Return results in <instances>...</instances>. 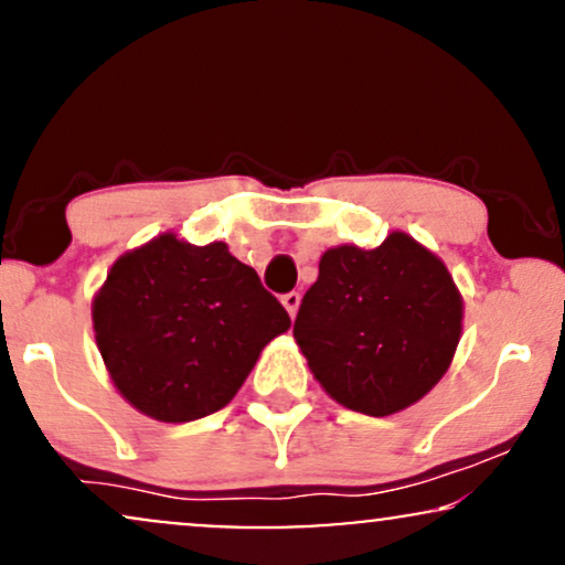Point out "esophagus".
Wrapping results in <instances>:
<instances>
[{"mask_svg":"<svg viewBox=\"0 0 565 565\" xmlns=\"http://www.w3.org/2000/svg\"><path fill=\"white\" fill-rule=\"evenodd\" d=\"M282 307L288 309L290 320H294V317L298 315V307H301V296H298L296 290H290V294H285V296H282Z\"/></svg>","mask_w":565,"mask_h":565,"instance_id":"esophagus-1","label":"esophagus"}]
</instances>
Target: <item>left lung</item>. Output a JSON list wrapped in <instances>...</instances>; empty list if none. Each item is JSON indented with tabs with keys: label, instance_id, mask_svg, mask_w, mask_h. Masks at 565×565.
I'll use <instances>...</instances> for the list:
<instances>
[{
	"label": "left lung",
	"instance_id": "1",
	"mask_svg": "<svg viewBox=\"0 0 565 565\" xmlns=\"http://www.w3.org/2000/svg\"><path fill=\"white\" fill-rule=\"evenodd\" d=\"M462 309L447 264L396 230L377 248L324 250L294 338L330 399L386 417L420 402L447 373Z\"/></svg>",
	"mask_w": 565,
	"mask_h": 565
}]
</instances>
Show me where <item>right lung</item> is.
I'll use <instances>...</instances> for the list:
<instances>
[{"instance_id":"obj_1","label":"right lung","mask_w":565,"mask_h":565,"mask_svg":"<svg viewBox=\"0 0 565 565\" xmlns=\"http://www.w3.org/2000/svg\"><path fill=\"white\" fill-rule=\"evenodd\" d=\"M92 328L131 407L190 423L227 407L290 317L227 243L163 232L116 258L92 298Z\"/></svg>"}]
</instances>
